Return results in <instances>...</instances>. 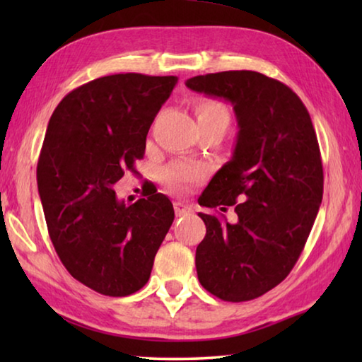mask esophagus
<instances>
[{
  "label": "esophagus",
  "instance_id": "obj_1",
  "mask_svg": "<svg viewBox=\"0 0 362 362\" xmlns=\"http://www.w3.org/2000/svg\"><path fill=\"white\" fill-rule=\"evenodd\" d=\"M174 211H175V216H177V217L187 216V214H192V212H193L192 206L183 204V203H180V201H177V203H174Z\"/></svg>",
  "mask_w": 362,
  "mask_h": 362
}]
</instances>
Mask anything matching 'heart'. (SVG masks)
I'll use <instances>...</instances> for the list:
<instances>
[{"label": "heart", "mask_w": 362, "mask_h": 362, "mask_svg": "<svg viewBox=\"0 0 362 362\" xmlns=\"http://www.w3.org/2000/svg\"><path fill=\"white\" fill-rule=\"evenodd\" d=\"M196 116L201 129H218L228 131L231 126V113L225 103L203 99L196 105ZM204 169L192 163H173L161 170V179L175 193H180L188 185L203 179Z\"/></svg>", "instance_id": "heart-1"}]
</instances>
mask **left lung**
Returning a JSON list of instances; mask_svg holds the SVG:
<instances>
[{"label":"left lung","mask_w":362,"mask_h":362,"mask_svg":"<svg viewBox=\"0 0 362 362\" xmlns=\"http://www.w3.org/2000/svg\"><path fill=\"white\" fill-rule=\"evenodd\" d=\"M194 93L228 100L238 121L233 156L199 204L235 206L236 222L199 212L201 286L226 302H246L278 286L296 265L322 199V163L308 110L291 88L250 70L187 79Z\"/></svg>","instance_id":"left-lung-1"}]
</instances>
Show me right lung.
<instances>
[{"instance_id": "right-lung-1", "label": "right lung", "mask_w": 362, "mask_h": 362, "mask_svg": "<svg viewBox=\"0 0 362 362\" xmlns=\"http://www.w3.org/2000/svg\"><path fill=\"white\" fill-rule=\"evenodd\" d=\"M175 83L140 73L97 78L66 94L49 119L36 169L49 236L71 276L103 296L142 289L174 222L164 194L126 206L113 185L144 158Z\"/></svg>"}]
</instances>
